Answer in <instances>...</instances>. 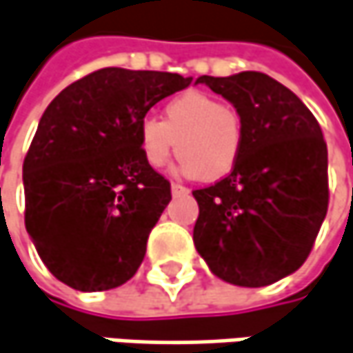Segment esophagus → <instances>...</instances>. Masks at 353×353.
Returning a JSON list of instances; mask_svg holds the SVG:
<instances>
[{
    "instance_id": "obj_1",
    "label": "esophagus",
    "mask_w": 353,
    "mask_h": 353,
    "mask_svg": "<svg viewBox=\"0 0 353 353\" xmlns=\"http://www.w3.org/2000/svg\"><path fill=\"white\" fill-rule=\"evenodd\" d=\"M170 190H172V194H174V196H183V194H188V188L183 185H179V183H172V185H170Z\"/></svg>"
}]
</instances>
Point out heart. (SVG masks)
I'll return each instance as SVG.
<instances>
[{
  "label": "heart",
  "mask_w": 353,
  "mask_h": 353,
  "mask_svg": "<svg viewBox=\"0 0 353 353\" xmlns=\"http://www.w3.org/2000/svg\"><path fill=\"white\" fill-rule=\"evenodd\" d=\"M183 172L204 183L224 179L236 167L244 149V119L232 105L203 91H186L168 101L163 121L147 117L139 129L145 163L165 167L174 152Z\"/></svg>",
  "instance_id": "obj_1"
}]
</instances>
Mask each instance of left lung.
Masks as SVG:
<instances>
[{"label":"left lung","mask_w":353,"mask_h":353,"mask_svg":"<svg viewBox=\"0 0 353 353\" xmlns=\"http://www.w3.org/2000/svg\"><path fill=\"white\" fill-rule=\"evenodd\" d=\"M244 119V149L219 183L192 190L194 246L219 278L268 286L296 272L326 219L327 147L308 107L272 77L203 75Z\"/></svg>","instance_id":"8db88e82"}]
</instances>
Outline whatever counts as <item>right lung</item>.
Listing matches in <instances>:
<instances>
[{"instance_id": "obj_1", "label": "right lung", "mask_w": 353, "mask_h": 353, "mask_svg": "<svg viewBox=\"0 0 353 353\" xmlns=\"http://www.w3.org/2000/svg\"><path fill=\"white\" fill-rule=\"evenodd\" d=\"M190 83L105 67L45 109L23 161L26 228L63 284L111 290L139 270L170 201V183L143 159L139 129L152 105Z\"/></svg>"}]
</instances>
